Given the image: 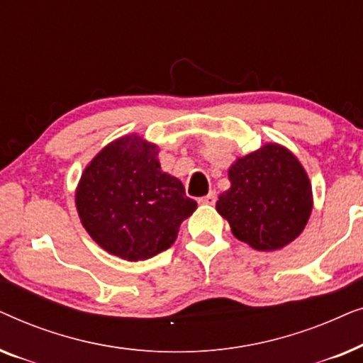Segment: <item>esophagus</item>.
I'll return each mask as SVG.
<instances>
[{"label": "esophagus", "mask_w": 363, "mask_h": 363, "mask_svg": "<svg viewBox=\"0 0 363 363\" xmlns=\"http://www.w3.org/2000/svg\"><path fill=\"white\" fill-rule=\"evenodd\" d=\"M198 203H201V205H215V203H216V191H210L206 196L200 198Z\"/></svg>", "instance_id": "34e87169"}]
</instances>
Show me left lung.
<instances>
[{"instance_id": "obj_1", "label": "left lung", "mask_w": 363, "mask_h": 363, "mask_svg": "<svg viewBox=\"0 0 363 363\" xmlns=\"http://www.w3.org/2000/svg\"><path fill=\"white\" fill-rule=\"evenodd\" d=\"M231 186L216 201L233 235L257 251H276L304 231L312 211L309 177L294 153L277 143L238 158Z\"/></svg>"}]
</instances>
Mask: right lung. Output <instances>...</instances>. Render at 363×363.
Wrapping results in <instances>:
<instances>
[{"label": "right lung", "instance_id": "obj_1", "mask_svg": "<svg viewBox=\"0 0 363 363\" xmlns=\"http://www.w3.org/2000/svg\"><path fill=\"white\" fill-rule=\"evenodd\" d=\"M158 147L125 135L104 147L76 190L82 226L102 250L143 261L175 242L180 225L196 210L178 178L162 172Z\"/></svg>", "mask_w": 363, "mask_h": 363}]
</instances>
